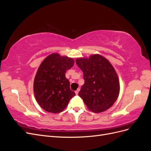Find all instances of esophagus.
<instances>
[{
    "instance_id": "obj_1",
    "label": "esophagus",
    "mask_w": 151,
    "mask_h": 151,
    "mask_svg": "<svg viewBox=\"0 0 151 151\" xmlns=\"http://www.w3.org/2000/svg\"><path fill=\"white\" fill-rule=\"evenodd\" d=\"M79 90H80V89L79 88V89H77L75 91V93H76V95L78 94V93H79Z\"/></svg>"
}]
</instances>
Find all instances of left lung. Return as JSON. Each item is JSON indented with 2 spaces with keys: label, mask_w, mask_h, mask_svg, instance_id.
<instances>
[{
  "label": "left lung",
  "mask_w": 151,
  "mask_h": 151,
  "mask_svg": "<svg viewBox=\"0 0 151 151\" xmlns=\"http://www.w3.org/2000/svg\"><path fill=\"white\" fill-rule=\"evenodd\" d=\"M76 62L83 72L84 79L79 96L91 111L107 110L120 93L119 79L111 63L99 54L78 58Z\"/></svg>",
  "instance_id": "left-lung-1"
}]
</instances>
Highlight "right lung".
Wrapping results in <instances>:
<instances>
[{
	"instance_id": "obj_1",
	"label": "right lung",
	"mask_w": 151,
	"mask_h": 151,
	"mask_svg": "<svg viewBox=\"0 0 151 151\" xmlns=\"http://www.w3.org/2000/svg\"><path fill=\"white\" fill-rule=\"evenodd\" d=\"M74 64V59L57 53L49 55L40 64L35 77L33 89L36 101L44 110L60 113L76 95L65 77L66 70Z\"/></svg>"
}]
</instances>
